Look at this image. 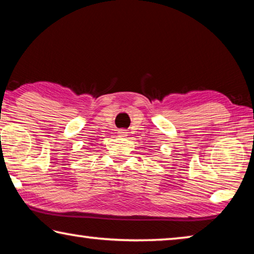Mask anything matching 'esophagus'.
I'll return each mask as SVG.
<instances>
[{
	"mask_svg": "<svg viewBox=\"0 0 254 254\" xmlns=\"http://www.w3.org/2000/svg\"><path fill=\"white\" fill-rule=\"evenodd\" d=\"M119 136H127V130H123V128H121V130H119Z\"/></svg>",
	"mask_w": 254,
	"mask_h": 254,
	"instance_id": "34e87169",
	"label": "esophagus"
}]
</instances>
